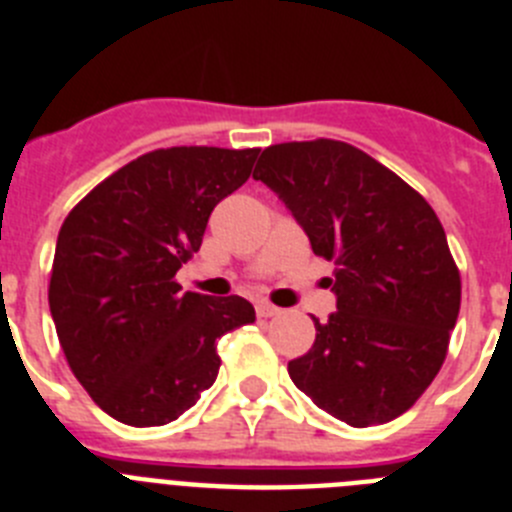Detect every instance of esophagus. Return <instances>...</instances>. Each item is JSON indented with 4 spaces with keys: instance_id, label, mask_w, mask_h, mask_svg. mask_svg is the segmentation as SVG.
I'll list each match as a JSON object with an SVG mask.
<instances>
[{
    "instance_id": "obj_1",
    "label": "esophagus",
    "mask_w": 512,
    "mask_h": 512,
    "mask_svg": "<svg viewBox=\"0 0 512 512\" xmlns=\"http://www.w3.org/2000/svg\"><path fill=\"white\" fill-rule=\"evenodd\" d=\"M256 315H259V318H277V315H282V310L269 305V302H259V305H256Z\"/></svg>"
}]
</instances>
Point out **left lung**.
<instances>
[{"label": "left lung", "instance_id": "8db88e82", "mask_svg": "<svg viewBox=\"0 0 512 512\" xmlns=\"http://www.w3.org/2000/svg\"><path fill=\"white\" fill-rule=\"evenodd\" d=\"M253 179L295 215L315 256L333 261L336 307L289 377L354 428L415 405L441 369L459 318L461 277L433 207L395 171L343 140L279 143Z\"/></svg>", "mask_w": 512, "mask_h": 512}]
</instances>
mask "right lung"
<instances>
[{
    "label": "right lung",
    "mask_w": 512,
    "mask_h": 512,
    "mask_svg": "<svg viewBox=\"0 0 512 512\" xmlns=\"http://www.w3.org/2000/svg\"><path fill=\"white\" fill-rule=\"evenodd\" d=\"M256 156L259 148H158L63 220L48 287L58 341L81 387L120 423L179 418L215 382L217 338L256 320L243 297L182 292L174 279Z\"/></svg>",
    "instance_id": "obj_1"
}]
</instances>
